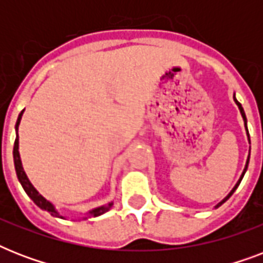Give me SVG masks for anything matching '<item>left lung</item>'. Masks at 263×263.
Returning a JSON list of instances; mask_svg holds the SVG:
<instances>
[{"instance_id":"left-lung-1","label":"left lung","mask_w":263,"mask_h":263,"mask_svg":"<svg viewBox=\"0 0 263 263\" xmlns=\"http://www.w3.org/2000/svg\"><path fill=\"white\" fill-rule=\"evenodd\" d=\"M233 99H235V102L237 103V106H239V109H240V113H241V117H243V120H245V125H246V128H247V119H246V115H245V110H243V107H241V105H240V102H237V99L235 98V97H233ZM247 135H249V131H247ZM249 139H250V136H249ZM249 160H250V157H249ZM249 160H247V164H246V168H245V171H243V175L240 176V179H239V181H237L236 183V185H235V187H233V190L231 192H229L228 194V196H227V198H225V199H222L220 202V203L217 204L216 208H218V206H221V204L224 203L225 200H228L229 199V196L232 195L233 192H235V190H236L237 188V185H239V184H240V181H241V179H243V176H245V173H246V171H247V166H249Z\"/></svg>"}]
</instances>
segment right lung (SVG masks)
<instances>
[{"label":"right lung","instance_id":"obj_1","mask_svg":"<svg viewBox=\"0 0 263 263\" xmlns=\"http://www.w3.org/2000/svg\"><path fill=\"white\" fill-rule=\"evenodd\" d=\"M23 111L18 115V119H17V123H16V140H14V146H13V161H14V169H16V175H17V179L22 184V187L24 188V191L27 192V195L30 196L31 199L34 200V203L41 208L42 210H46L51 214V216L54 217H60V218H63V216H60L59 212L55 210L54 206L43 198L41 194H39L36 190L34 188V185L30 183V180L27 177L26 172H24V169L22 166V161H20V154H18V135H17V129H18V124H20V120H22V116H23ZM111 204L113 203H109L107 206H101V208H97L94 210H91L90 212V216H94V217H98L103 213H106L109 209L111 208Z\"/></svg>","mask_w":263,"mask_h":263}]
</instances>
